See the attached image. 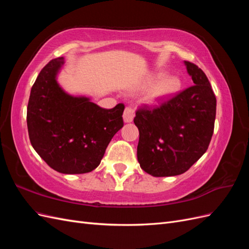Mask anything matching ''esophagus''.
Instances as JSON below:
<instances>
[{"mask_svg":"<svg viewBox=\"0 0 249 249\" xmlns=\"http://www.w3.org/2000/svg\"><path fill=\"white\" fill-rule=\"evenodd\" d=\"M135 116V110L131 107H126L124 112V123H132Z\"/></svg>","mask_w":249,"mask_h":249,"instance_id":"esophagus-1","label":"esophagus"}]
</instances>
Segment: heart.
<instances>
[{
    "mask_svg": "<svg viewBox=\"0 0 249 249\" xmlns=\"http://www.w3.org/2000/svg\"><path fill=\"white\" fill-rule=\"evenodd\" d=\"M164 72H158L154 77L160 79L150 87L145 94V101L149 104H158L178 92L182 83L176 76H165Z\"/></svg>",
    "mask_w": 249,
    "mask_h": 249,
    "instance_id": "b5f03b06",
    "label": "heart"
}]
</instances>
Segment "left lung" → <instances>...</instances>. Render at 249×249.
Here are the masks:
<instances>
[{
	"mask_svg": "<svg viewBox=\"0 0 249 249\" xmlns=\"http://www.w3.org/2000/svg\"><path fill=\"white\" fill-rule=\"evenodd\" d=\"M185 65L194 85L156 108L144 105L134 118L139 130L138 162L153 177L186 172L207 152L213 136L215 94L197 65L189 61Z\"/></svg>",
	"mask_w": 249,
	"mask_h": 249,
	"instance_id": "obj_1",
	"label": "left lung"
}]
</instances>
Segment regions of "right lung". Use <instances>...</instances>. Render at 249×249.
<instances>
[{
  "instance_id": "right-lung-1",
  "label": "right lung",
  "mask_w": 249,
  "mask_h": 249,
  "mask_svg": "<svg viewBox=\"0 0 249 249\" xmlns=\"http://www.w3.org/2000/svg\"><path fill=\"white\" fill-rule=\"evenodd\" d=\"M64 58L53 59L32 86L27 108L29 138L51 168L81 175L99 166L113 136L124 126V104L104 109L59 86Z\"/></svg>"
}]
</instances>
